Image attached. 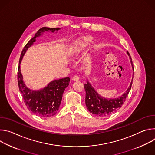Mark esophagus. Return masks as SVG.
Wrapping results in <instances>:
<instances>
[{"label":"esophagus","mask_w":155,"mask_h":155,"mask_svg":"<svg viewBox=\"0 0 155 155\" xmlns=\"http://www.w3.org/2000/svg\"><path fill=\"white\" fill-rule=\"evenodd\" d=\"M72 80H73L74 81H77V80H79V77H78V75H74V76H73V77H72Z\"/></svg>","instance_id":"1"}]
</instances>
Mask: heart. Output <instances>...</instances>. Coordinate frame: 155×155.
<instances>
[{"label": "heart", "instance_id": "obj_1", "mask_svg": "<svg viewBox=\"0 0 155 155\" xmlns=\"http://www.w3.org/2000/svg\"><path fill=\"white\" fill-rule=\"evenodd\" d=\"M91 41V39L90 38H83V40L81 41V42L80 43V47L82 48H84L85 47V46L87 45V43H88L89 42H90ZM76 51V50H74L73 51V53H75Z\"/></svg>", "mask_w": 155, "mask_h": 155}]
</instances>
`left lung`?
<instances>
[{"label":"left lung","mask_w":155,"mask_h":155,"mask_svg":"<svg viewBox=\"0 0 155 155\" xmlns=\"http://www.w3.org/2000/svg\"><path fill=\"white\" fill-rule=\"evenodd\" d=\"M127 53L131 59V64L133 67L131 57L129 53L128 52ZM132 84V80L126 92L119 98L107 99L99 96L94 90V88L91 86L90 83L87 81V83L84 84V90L86 91L85 103L87 110H89L90 113H92L93 114L99 117H106L112 115L116 112L118 109H119L125 102L126 97L131 89Z\"/></svg>","instance_id":"obj_1"}]
</instances>
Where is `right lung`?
Returning a JSON list of instances; mask_svg holds the SVG:
<instances>
[{"label":"right lung","mask_w":155,"mask_h":155,"mask_svg":"<svg viewBox=\"0 0 155 155\" xmlns=\"http://www.w3.org/2000/svg\"><path fill=\"white\" fill-rule=\"evenodd\" d=\"M59 29V28H50L46 27L40 29L35 34L34 37L26 43L21 52L19 61L18 84L25 104L29 111L43 118L51 117L56 114L61 102L62 94L65 88L69 84L70 78L65 77L52 81L43 90L32 91L28 89L23 82V76L21 75L20 70V63L26 50L35 42L36 37L40 36L41 33L45 31H50L53 32L54 31Z\"/></svg>","instance_id":"add662e5"}]
</instances>
